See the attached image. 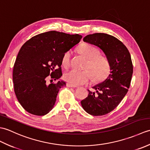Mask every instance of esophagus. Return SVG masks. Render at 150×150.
I'll use <instances>...</instances> for the list:
<instances>
[{"label":"esophagus","instance_id":"1","mask_svg":"<svg viewBox=\"0 0 150 150\" xmlns=\"http://www.w3.org/2000/svg\"><path fill=\"white\" fill-rule=\"evenodd\" d=\"M66 86H68V87H69V88H77V86L71 84H70V83H67V84H66Z\"/></svg>","mask_w":150,"mask_h":150}]
</instances>
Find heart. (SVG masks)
<instances>
[{
  "mask_svg": "<svg viewBox=\"0 0 150 150\" xmlns=\"http://www.w3.org/2000/svg\"><path fill=\"white\" fill-rule=\"evenodd\" d=\"M78 50L88 59L85 68L90 70H69L64 75L67 82L77 86L86 84L91 79L92 75L95 82L103 81L108 77L110 72V61L106 56L99 54V50L97 47L89 44H82L78 47ZM71 53L70 51H68L62 57V64L66 68L69 65Z\"/></svg>",
  "mask_w": 150,
  "mask_h": 150,
  "instance_id": "1",
  "label": "heart"
}]
</instances>
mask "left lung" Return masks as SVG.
I'll use <instances>...</instances> for the list:
<instances>
[{
  "mask_svg": "<svg viewBox=\"0 0 150 150\" xmlns=\"http://www.w3.org/2000/svg\"><path fill=\"white\" fill-rule=\"evenodd\" d=\"M83 40L103 50L110 63V74L103 82L94 86V91L88 90V97L81 102L88 113L104 115L120 104L128 91L133 74L131 55L124 44L110 35L90 34Z\"/></svg>",
  "mask_w": 150,
  "mask_h": 150,
  "instance_id": "obj_1",
  "label": "left lung"
}]
</instances>
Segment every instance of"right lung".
<instances>
[{
  "mask_svg": "<svg viewBox=\"0 0 150 150\" xmlns=\"http://www.w3.org/2000/svg\"><path fill=\"white\" fill-rule=\"evenodd\" d=\"M82 37L50 31L33 37L22 46L14 64L13 81L16 97L28 113L42 116L53 109L59 90L66 85L60 79L62 57ZM50 74L58 80L56 83H47Z\"/></svg>",
  "mask_w": 150,
  "mask_h": 150,
  "instance_id": "1",
  "label": "right lung"
}]
</instances>
